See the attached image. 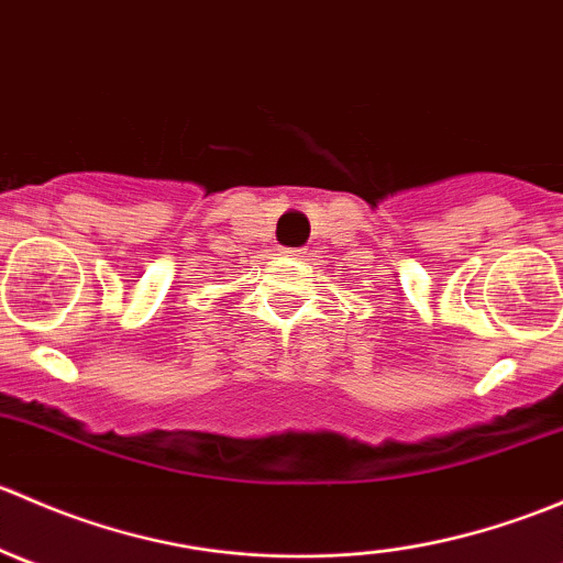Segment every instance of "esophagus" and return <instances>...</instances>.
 <instances>
[{
	"mask_svg": "<svg viewBox=\"0 0 563 563\" xmlns=\"http://www.w3.org/2000/svg\"><path fill=\"white\" fill-rule=\"evenodd\" d=\"M283 253L294 255V258H305V253H308V250H305V247H283Z\"/></svg>",
	"mask_w": 563,
	"mask_h": 563,
	"instance_id": "esophagus-1",
	"label": "esophagus"
}]
</instances>
